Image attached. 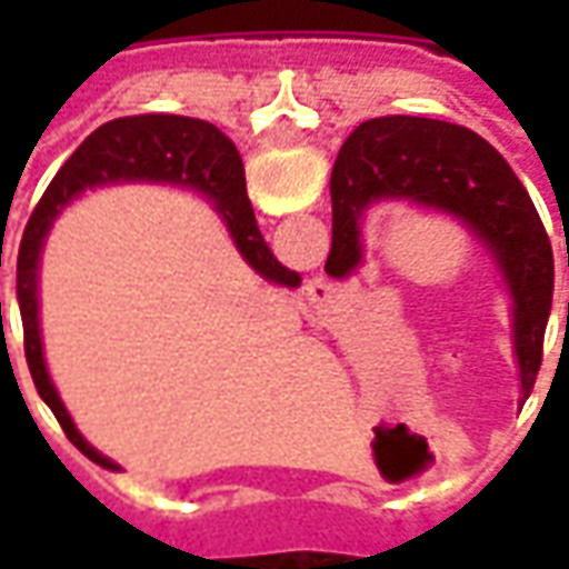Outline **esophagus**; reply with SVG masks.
<instances>
[{
	"instance_id": "1",
	"label": "esophagus",
	"mask_w": 569,
	"mask_h": 569,
	"mask_svg": "<svg viewBox=\"0 0 569 569\" xmlns=\"http://www.w3.org/2000/svg\"><path fill=\"white\" fill-rule=\"evenodd\" d=\"M338 289L332 283H310L308 296H305V317H308L313 326H329L338 310Z\"/></svg>"
}]
</instances>
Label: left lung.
Returning a JSON list of instances; mask_svg holds the SVG:
<instances>
[{
  "label": "left lung",
  "instance_id": "8db88e82",
  "mask_svg": "<svg viewBox=\"0 0 569 569\" xmlns=\"http://www.w3.org/2000/svg\"><path fill=\"white\" fill-rule=\"evenodd\" d=\"M378 200L451 212L500 264L515 301L521 393L533 390L551 310L555 261L533 200L512 167L469 128L418 116L362 121L332 170V249L326 273L345 280L362 264L359 222Z\"/></svg>",
  "mask_w": 569,
  "mask_h": 569
}]
</instances>
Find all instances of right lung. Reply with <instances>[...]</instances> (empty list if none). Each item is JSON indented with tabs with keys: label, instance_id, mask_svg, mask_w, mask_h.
Wrapping results in <instances>:
<instances>
[{
	"label": "right lung",
	"instance_id": "right-lung-1",
	"mask_svg": "<svg viewBox=\"0 0 569 569\" xmlns=\"http://www.w3.org/2000/svg\"><path fill=\"white\" fill-rule=\"evenodd\" d=\"M106 182H173V186L200 188L203 194L216 200V210L222 212V219L228 222V231L234 237L240 256L268 283L296 289L301 286V277L273 259L247 198L243 161L237 154L234 142L228 140L222 130L212 128L210 121L182 116L116 118V121L93 130L91 137L72 151V158L60 167V173L48 186L39 207L32 210L18 249V305L20 322H23V350H27V366H30L36 390L54 411L67 439L84 457H91L93 463L112 469L116 463L109 457L93 451L91 445L81 439V432L76 429L69 411L57 396L54 383L48 378L42 357V332H39V296H36L39 256H42V243L57 212L84 188L106 186Z\"/></svg>",
	"mask_w": 569,
	"mask_h": 569
}]
</instances>
